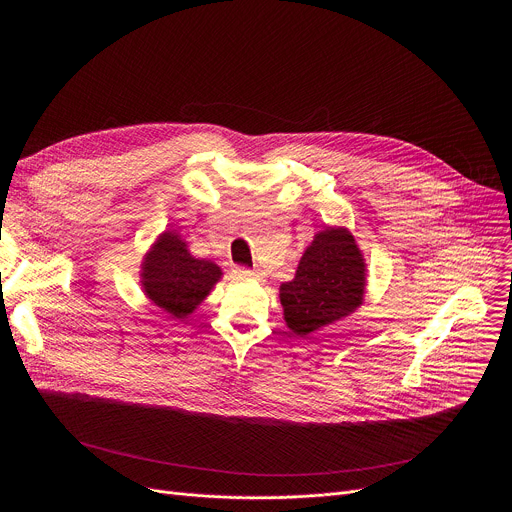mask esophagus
Instances as JSON below:
<instances>
[{
    "label": "esophagus",
    "instance_id": "34e87169",
    "mask_svg": "<svg viewBox=\"0 0 512 512\" xmlns=\"http://www.w3.org/2000/svg\"><path fill=\"white\" fill-rule=\"evenodd\" d=\"M235 275L241 277V279H259L263 273L251 271V269H245V267H237V269H235Z\"/></svg>",
    "mask_w": 512,
    "mask_h": 512
}]
</instances>
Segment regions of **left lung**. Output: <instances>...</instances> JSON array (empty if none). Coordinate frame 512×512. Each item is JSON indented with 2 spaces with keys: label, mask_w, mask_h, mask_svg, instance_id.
I'll use <instances>...</instances> for the list:
<instances>
[{
  "label": "left lung",
  "mask_w": 512,
  "mask_h": 512,
  "mask_svg": "<svg viewBox=\"0 0 512 512\" xmlns=\"http://www.w3.org/2000/svg\"><path fill=\"white\" fill-rule=\"evenodd\" d=\"M367 294V263L354 235L324 227L306 247L296 275L279 285L283 320L296 336L322 330L354 314Z\"/></svg>",
  "instance_id": "8db88e82"
}]
</instances>
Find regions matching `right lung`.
<instances>
[{
    "instance_id": "add662e5",
    "label": "right lung",
    "mask_w": 512,
    "mask_h": 512,
    "mask_svg": "<svg viewBox=\"0 0 512 512\" xmlns=\"http://www.w3.org/2000/svg\"><path fill=\"white\" fill-rule=\"evenodd\" d=\"M221 277V267L208 259H196L176 231H164L154 241L139 271L145 298L178 320L188 318Z\"/></svg>"
}]
</instances>
